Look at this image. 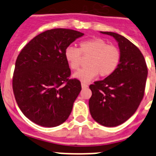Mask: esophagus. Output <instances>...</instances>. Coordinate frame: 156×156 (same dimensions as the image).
<instances>
[{
  "label": "esophagus",
  "mask_w": 156,
  "mask_h": 156,
  "mask_svg": "<svg viewBox=\"0 0 156 156\" xmlns=\"http://www.w3.org/2000/svg\"><path fill=\"white\" fill-rule=\"evenodd\" d=\"M81 86H82V88H87L88 87V85L85 83H81Z\"/></svg>",
  "instance_id": "34e87169"
}]
</instances>
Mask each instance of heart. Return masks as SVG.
<instances>
[{
	"label": "heart",
	"mask_w": 156,
	"mask_h": 156,
	"mask_svg": "<svg viewBox=\"0 0 156 156\" xmlns=\"http://www.w3.org/2000/svg\"><path fill=\"white\" fill-rule=\"evenodd\" d=\"M90 57L87 67L74 74L77 79L84 82L91 80L99 74L101 77L111 76L116 70L120 62L121 54L115 45L108 44L105 40L92 38L80 44V48L68 47L65 51V58L70 69H79L83 57Z\"/></svg>",
	"instance_id": "heart-1"
}]
</instances>
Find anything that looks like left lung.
<instances>
[{
  "instance_id": "1",
  "label": "left lung",
  "mask_w": 156,
  "mask_h": 156,
  "mask_svg": "<svg viewBox=\"0 0 156 156\" xmlns=\"http://www.w3.org/2000/svg\"><path fill=\"white\" fill-rule=\"evenodd\" d=\"M118 42L121 58L116 70L103 80L90 85L89 108L101 125L116 126L137 111L144 95L148 68L142 53L126 37L112 32H101Z\"/></svg>"
}]
</instances>
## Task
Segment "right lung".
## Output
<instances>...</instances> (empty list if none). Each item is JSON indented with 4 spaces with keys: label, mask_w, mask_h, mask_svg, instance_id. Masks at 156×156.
Here are the masks:
<instances>
[{
    "label": "right lung",
    "mask_w": 156,
    "mask_h": 156,
    "mask_svg": "<svg viewBox=\"0 0 156 156\" xmlns=\"http://www.w3.org/2000/svg\"><path fill=\"white\" fill-rule=\"evenodd\" d=\"M83 33L52 29L32 39L18 55L12 78L19 108L32 122L55 127L68 119L81 90L71 75L65 51Z\"/></svg>",
    "instance_id": "right-lung-1"
}]
</instances>
